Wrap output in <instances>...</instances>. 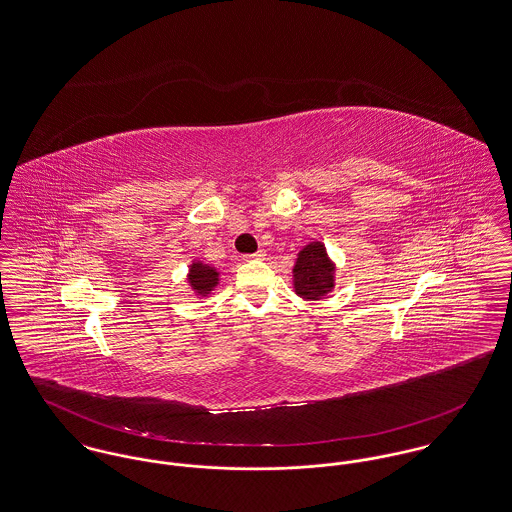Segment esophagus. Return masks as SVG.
Returning <instances> with one entry per match:
<instances>
[{
  "label": "esophagus",
  "instance_id": "obj_1",
  "mask_svg": "<svg viewBox=\"0 0 512 512\" xmlns=\"http://www.w3.org/2000/svg\"><path fill=\"white\" fill-rule=\"evenodd\" d=\"M243 259H245V261H261V259H265V251H263V249H259V251H255V253L245 255Z\"/></svg>",
  "mask_w": 512,
  "mask_h": 512
}]
</instances>
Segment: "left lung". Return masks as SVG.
Segmentation results:
<instances>
[{
  "label": "left lung",
  "mask_w": 512,
  "mask_h": 512,
  "mask_svg": "<svg viewBox=\"0 0 512 512\" xmlns=\"http://www.w3.org/2000/svg\"><path fill=\"white\" fill-rule=\"evenodd\" d=\"M334 267L325 247L315 241L303 247L294 267V288L305 300H321L334 286Z\"/></svg>",
  "instance_id": "left-lung-1"
}]
</instances>
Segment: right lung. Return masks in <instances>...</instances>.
<instances>
[{
	"instance_id": "add662e5",
	"label": "right lung",
	"mask_w": 512,
	"mask_h": 512,
	"mask_svg": "<svg viewBox=\"0 0 512 512\" xmlns=\"http://www.w3.org/2000/svg\"><path fill=\"white\" fill-rule=\"evenodd\" d=\"M189 282L199 294H209L218 282V272L203 263H193L189 271Z\"/></svg>"
}]
</instances>
